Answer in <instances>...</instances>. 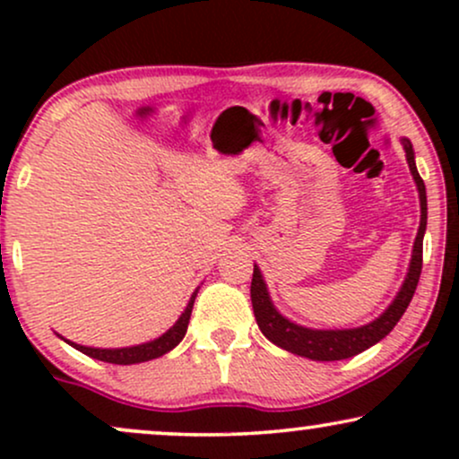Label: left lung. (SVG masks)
I'll return each mask as SVG.
<instances>
[{"label":"left lung","mask_w":459,"mask_h":459,"mask_svg":"<svg viewBox=\"0 0 459 459\" xmlns=\"http://www.w3.org/2000/svg\"><path fill=\"white\" fill-rule=\"evenodd\" d=\"M405 157H408L410 172H412L416 187H419V198H420V226L419 233L414 239V250H412V261H410L408 276L402 291L397 293L394 302L386 308V313L380 315L371 324L362 325V328L354 330H310L302 328V325L291 324L289 319H284L276 308H273L270 293H267L265 282L259 267L255 265V273H252V284H250V299L252 308H255L256 324L263 334L272 341L273 345L282 347V350L291 351V354L310 358V360H345L360 351L368 350L371 345H376L377 341H382L384 336L391 332L397 321L402 319V315L408 308L410 299H412L416 284H419L420 270H423V235L425 226H428V194H425V183L420 178L419 170H416L414 163V151L410 140H403Z\"/></svg>","instance_id":"left-lung-1"}]
</instances>
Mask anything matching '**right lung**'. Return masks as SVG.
Returning a JSON list of instances; mask_svg holds the SVG:
<instances>
[{"label":"right lung","mask_w":459,"mask_h":459,"mask_svg":"<svg viewBox=\"0 0 459 459\" xmlns=\"http://www.w3.org/2000/svg\"><path fill=\"white\" fill-rule=\"evenodd\" d=\"M194 299H196V293H194L192 299H189L186 313L178 317L177 324L172 325L166 334H161L160 339L151 341V343L135 345V347H123V350H94V347H83V345L71 343V341H68V343L75 347V350L82 351V354L97 358V360H103V362H112V365H135V362L152 360V358H160L166 354V351H170L172 347H177L178 343H181V339L186 336V332H187L189 315H192V308H194Z\"/></svg>","instance_id":"add662e5"}]
</instances>
